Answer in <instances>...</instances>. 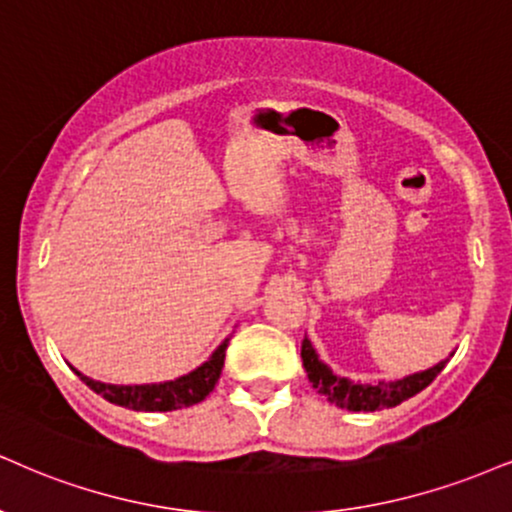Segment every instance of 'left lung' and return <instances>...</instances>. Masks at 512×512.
<instances>
[{
    "label": "left lung",
    "instance_id": "left-lung-1",
    "mask_svg": "<svg viewBox=\"0 0 512 512\" xmlns=\"http://www.w3.org/2000/svg\"><path fill=\"white\" fill-rule=\"evenodd\" d=\"M300 357H303L307 379H310V384L315 386L317 393H322L329 403L338 405V408L353 410V412H374V410L396 408V405L403 403V400L417 396L422 389H427V386L439 377V372L448 362V360H441L439 365L422 369V372L408 374V377L403 379L350 381L348 377H338V374H334V369L326 365L324 360H319L317 350L307 336L303 341Z\"/></svg>",
    "mask_w": 512,
    "mask_h": 512
}]
</instances>
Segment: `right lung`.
<instances>
[{
    "mask_svg": "<svg viewBox=\"0 0 512 512\" xmlns=\"http://www.w3.org/2000/svg\"><path fill=\"white\" fill-rule=\"evenodd\" d=\"M226 348H229V338L209 355L207 362H202L193 372L171 381H159V384H104V381H95L80 374L76 367L71 369L78 374L80 381H85V386L100 393L109 403L140 412H169L190 408V405L200 403V400H205L212 393L219 381L221 367H224Z\"/></svg>",
    "mask_w": 512,
    "mask_h": 512,
    "instance_id": "right-lung-1",
    "label": "right lung"
}]
</instances>
